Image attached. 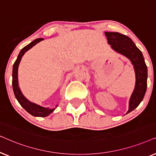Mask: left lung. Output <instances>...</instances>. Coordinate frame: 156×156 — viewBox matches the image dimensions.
<instances>
[{
    "label": "left lung",
    "instance_id": "1",
    "mask_svg": "<svg viewBox=\"0 0 156 156\" xmlns=\"http://www.w3.org/2000/svg\"><path fill=\"white\" fill-rule=\"evenodd\" d=\"M108 43L115 51L128 57L136 72V86L129 101L128 113L135 109L144 99L147 87L148 70L142 52L131 38L119 33L105 32Z\"/></svg>",
    "mask_w": 156,
    "mask_h": 156
}]
</instances>
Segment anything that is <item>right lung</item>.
<instances>
[{"label":"right lung","mask_w":156,"mask_h":156,"mask_svg":"<svg viewBox=\"0 0 156 156\" xmlns=\"http://www.w3.org/2000/svg\"><path fill=\"white\" fill-rule=\"evenodd\" d=\"M43 40L42 38H38L33 40V42H31L30 43L27 44L25 47H24L22 50H20V53H19L17 59L13 64V67H12V89H13L14 94L16 96V98L18 100L19 103L25 110L27 111L29 114L33 115L34 116H40V117H44L48 116L49 114H50L55 108H47L42 107V106H38L37 104L32 103V102L29 101L28 100L25 99V97L23 95V94L21 93L20 90V88L18 87V69L19 64L21 60V58L23 56V55L25 54V52H26L33 48L34 45H35L37 42Z\"/></svg>","instance_id":"obj_1"}]
</instances>
